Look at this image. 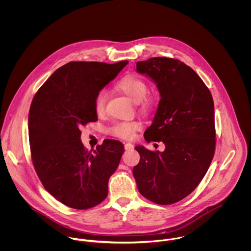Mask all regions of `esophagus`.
Instances as JSON below:
<instances>
[{"instance_id":"obj_1","label":"esophagus","mask_w":251,"mask_h":251,"mask_svg":"<svg viewBox=\"0 0 251 251\" xmlns=\"http://www.w3.org/2000/svg\"><path fill=\"white\" fill-rule=\"evenodd\" d=\"M125 149H126V151H131L133 149V145L130 143H126L125 144Z\"/></svg>"}]
</instances>
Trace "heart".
<instances>
[{
	"instance_id": "b5f03b06",
	"label": "heart",
	"mask_w": 251,
	"mask_h": 251,
	"mask_svg": "<svg viewBox=\"0 0 251 251\" xmlns=\"http://www.w3.org/2000/svg\"><path fill=\"white\" fill-rule=\"evenodd\" d=\"M116 89L126 96L135 103L139 102L140 110L144 113L150 112L153 107V99L147 97L148 86L143 79L135 75H126L116 83ZM107 93L100 90L96 95L94 100V109L98 115H103L106 110ZM142 128V124L139 121L120 122L115 124L110 128V133L118 138L130 140L134 138L135 133Z\"/></svg>"
}]
</instances>
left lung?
<instances>
[{
    "label": "left lung",
    "mask_w": 251,
    "mask_h": 251,
    "mask_svg": "<svg viewBox=\"0 0 251 251\" xmlns=\"http://www.w3.org/2000/svg\"><path fill=\"white\" fill-rule=\"evenodd\" d=\"M160 94L145 140L162 141L164 151L136 146L139 163L133 176L148 200L170 205L189 195L206 175L215 150V105L212 94L191 68L179 60L155 57L136 64Z\"/></svg>",
    "instance_id": "left-lung-1"
}]
</instances>
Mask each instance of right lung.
Wrapping results in <instances>:
<instances>
[{"instance_id": "obj_1", "label": "right lung", "mask_w": 251, "mask_h": 251, "mask_svg": "<svg viewBox=\"0 0 251 251\" xmlns=\"http://www.w3.org/2000/svg\"><path fill=\"white\" fill-rule=\"evenodd\" d=\"M127 64L71 62L45 81L32 101L28 125L35 170L45 189L72 209L87 210L107 197L124 145L107 139L88 151L80 128L98 121L96 95Z\"/></svg>"}]
</instances>
